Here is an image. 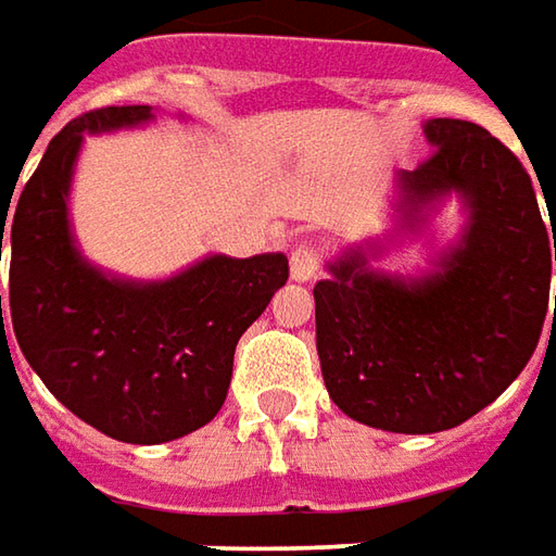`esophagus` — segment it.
I'll return each instance as SVG.
<instances>
[{
	"label": "esophagus",
	"instance_id": "esophagus-1",
	"mask_svg": "<svg viewBox=\"0 0 556 556\" xmlns=\"http://www.w3.org/2000/svg\"><path fill=\"white\" fill-rule=\"evenodd\" d=\"M289 264H292V279L307 282L323 267V249L316 242H298L295 249H292V255H289Z\"/></svg>",
	"mask_w": 556,
	"mask_h": 556
}]
</instances>
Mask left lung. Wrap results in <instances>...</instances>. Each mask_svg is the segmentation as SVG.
<instances>
[{
    "label": "left lung",
    "mask_w": 556,
    "mask_h": 556,
    "mask_svg": "<svg viewBox=\"0 0 556 556\" xmlns=\"http://www.w3.org/2000/svg\"><path fill=\"white\" fill-rule=\"evenodd\" d=\"M425 135L433 150L400 175L409 215L450 190L470 205L443 274L406 286L351 255L314 286L329 396L354 421L393 433L450 431L486 409L527 369L551 316L554 224L542 220L523 163L468 119H431Z\"/></svg>",
    "instance_id": "1"
}]
</instances>
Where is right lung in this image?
<instances>
[{"mask_svg":"<svg viewBox=\"0 0 556 556\" xmlns=\"http://www.w3.org/2000/svg\"><path fill=\"white\" fill-rule=\"evenodd\" d=\"M144 119V104L98 106L51 138L11 212L9 311L27 363L73 415L113 440L150 446L218 415L237 341L289 279V261L218 255L160 286L91 270L70 242V168L83 131ZM9 208L0 205V252Z\"/></svg>","mask_w":556,"mask_h":556,"instance_id":"add662e5","label":"right lung"}]
</instances>
